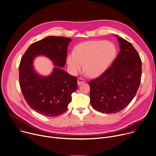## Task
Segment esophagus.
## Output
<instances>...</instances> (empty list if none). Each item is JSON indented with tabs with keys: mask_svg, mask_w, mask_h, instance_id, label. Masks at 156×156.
Here are the masks:
<instances>
[{
	"mask_svg": "<svg viewBox=\"0 0 156 156\" xmlns=\"http://www.w3.org/2000/svg\"><path fill=\"white\" fill-rule=\"evenodd\" d=\"M84 82H85V79H83V78L80 77V78H79L78 80H77V83H78L79 85H80V84H82V83H84Z\"/></svg>",
	"mask_w": 156,
	"mask_h": 156,
	"instance_id": "34e87169",
	"label": "esophagus"
}]
</instances>
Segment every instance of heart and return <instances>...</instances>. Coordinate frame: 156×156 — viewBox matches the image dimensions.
Listing matches in <instances>:
<instances>
[{
    "instance_id": "obj_1",
    "label": "heart",
    "mask_w": 156,
    "mask_h": 156,
    "mask_svg": "<svg viewBox=\"0 0 156 156\" xmlns=\"http://www.w3.org/2000/svg\"><path fill=\"white\" fill-rule=\"evenodd\" d=\"M115 55L114 45L104 41H92L80 44L74 53L68 56L67 63L71 74H77L84 64V70L91 77L101 75Z\"/></svg>"
}]
</instances>
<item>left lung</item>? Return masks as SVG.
Returning <instances> with one entry per match:
<instances>
[{"label":"left lung","instance_id":"obj_1","mask_svg":"<svg viewBox=\"0 0 156 156\" xmlns=\"http://www.w3.org/2000/svg\"><path fill=\"white\" fill-rule=\"evenodd\" d=\"M120 51L101 75L91 80L90 104L103 113H116L127 106L139 88L142 62L132 44L122 37L117 38Z\"/></svg>","mask_w":156,"mask_h":156}]
</instances>
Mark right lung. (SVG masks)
<instances>
[{"instance_id":"1","label":"right lung","mask_w":156,"mask_h":156,"mask_svg":"<svg viewBox=\"0 0 156 156\" xmlns=\"http://www.w3.org/2000/svg\"><path fill=\"white\" fill-rule=\"evenodd\" d=\"M71 41L65 37H45L31 44L21 59L19 80L23 97L31 108L44 115L55 117L67 110L72 93L77 89V79L58 67L49 76H40L34 70L33 59L37 55H45L63 68Z\"/></svg>"}]
</instances>
